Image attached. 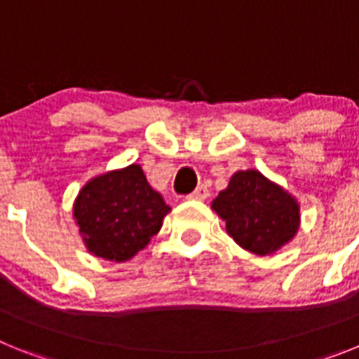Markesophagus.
Returning a JSON list of instances; mask_svg holds the SVG:
<instances>
[{
	"mask_svg": "<svg viewBox=\"0 0 359 359\" xmlns=\"http://www.w3.org/2000/svg\"><path fill=\"white\" fill-rule=\"evenodd\" d=\"M208 198V190L205 189V187H199V189H196L192 194L187 196V199H190V201H203V199Z\"/></svg>",
	"mask_w": 359,
	"mask_h": 359,
	"instance_id": "obj_1",
	"label": "esophagus"
}]
</instances>
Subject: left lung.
<instances>
[{"instance_id":"8db88e82","label":"left lung","mask_w":359,"mask_h":359,"mask_svg":"<svg viewBox=\"0 0 359 359\" xmlns=\"http://www.w3.org/2000/svg\"><path fill=\"white\" fill-rule=\"evenodd\" d=\"M212 210L241 248L261 257L286 246L300 226L297 198L255 169L233 174L212 201Z\"/></svg>"}]
</instances>
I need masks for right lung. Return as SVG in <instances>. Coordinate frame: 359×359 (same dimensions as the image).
Instances as JSON below:
<instances>
[{
  "label": "right lung",
  "instance_id": "add662e5",
  "mask_svg": "<svg viewBox=\"0 0 359 359\" xmlns=\"http://www.w3.org/2000/svg\"><path fill=\"white\" fill-rule=\"evenodd\" d=\"M170 212L140 165L91 177L73 203V219L91 255L126 262L144 250Z\"/></svg>",
  "mask_w": 359,
  "mask_h": 359
}]
</instances>
